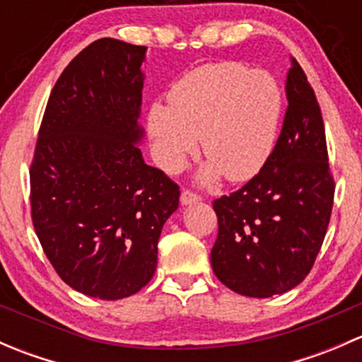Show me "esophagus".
<instances>
[{"label": "esophagus", "mask_w": 362, "mask_h": 362, "mask_svg": "<svg viewBox=\"0 0 362 362\" xmlns=\"http://www.w3.org/2000/svg\"><path fill=\"white\" fill-rule=\"evenodd\" d=\"M180 202H182V204H194V203L202 202V198H199L196 192L189 191V189H184L180 194Z\"/></svg>", "instance_id": "1"}]
</instances>
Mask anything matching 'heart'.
<instances>
[{
  "label": "heart",
  "instance_id": "1",
  "mask_svg": "<svg viewBox=\"0 0 362 362\" xmlns=\"http://www.w3.org/2000/svg\"><path fill=\"white\" fill-rule=\"evenodd\" d=\"M282 108V89L272 73L236 61L210 63L171 87L168 108L148 110V133L166 171H180L202 138L210 163L199 178L208 184L224 173L231 182H245L272 156Z\"/></svg>",
  "mask_w": 362,
  "mask_h": 362
}]
</instances>
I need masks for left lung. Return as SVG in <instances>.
<instances>
[{
    "label": "left lung",
    "mask_w": 362,
    "mask_h": 362,
    "mask_svg": "<svg viewBox=\"0 0 362 362\" xmlns=\"http://www.w3.org/2000/svg\"><path fill=\"white\" fill-rule=\"evenodd\" d=\"M289 107L272 156L242 189L215 199V276L235 293L272 298L305 280L322 247L334 198L326 131L299 63L287 73Z\"/></svg>",
    "instance_id": "8db88e82"
}]
</instances>
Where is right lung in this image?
Returning <instances> with one entry per match:
<instances>
[{
    "mask_svg": "<svg viewBox=\"0 0 362 362\" xmlns=\"http://www.w3.org/2000/svg\"><path fill=\"white\" fill-rule=\"evenodd\" d=\"M145 52L101 38L64 68L29 170L33 226L50 264L71 289L107 301L151 282L180 198L138 147Z\"/></svg>",
    "mask_w": 362,
    "mask_h": 362,
    "instance_id": "right-lung-1",
    "label": "right lung"
}]
</instances>
